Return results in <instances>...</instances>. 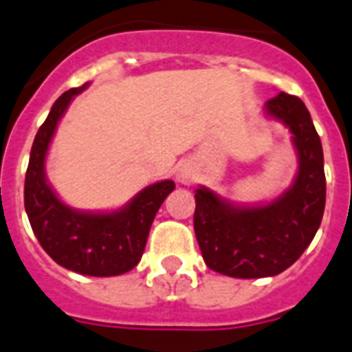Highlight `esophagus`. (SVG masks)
<instances>
[{"label":"esophagus","instance_id":"esophagus-1","mask_svg":"<svg viewBox=\"0 0 352 352\" xmlns=\"http://www.w3.org/2000/svg\"><path fill=\"white\" fill-rule=\"evenodd\" d=\"M175 179L181 182V184H192V182L195 181V171H193V168L188 164V162H182V164H179V168H177Z\"/></svg>","mask_w":352,"mask_h":352}]
</instances>
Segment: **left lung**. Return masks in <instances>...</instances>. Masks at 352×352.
I'll return each instance as SVG.
<instances>
[{"instance_id": "left-lung-1", "label": "left lung", "mask_w": 352, "mask_h": 352, "mask_svg": "<svg viewBox=\"0 0 352 352\" xmlns=\"http://www.w3.org/2000/svg\"><path fill=\"white\" fill-rule=\"evenodd\" d=\"M265 113L292 133L300 164L294 184L259 206H235L208 188L195 190L193 228L203 259L230 278H268L287 270L311 245L325 210L322 140L309 109L298 96L279 93L265 104Z\"/></svg>"}]
</instances>
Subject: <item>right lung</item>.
Segmentation results:
<instances>
[{"mask_svg":"<svg viewBox=\"0 0 352 352\" xmlns=\"http://www.w3.org/2000/svg\"><path fill=\"white\" fill-rule=\"evenodd\" d=\"M85 87L87 84L65 91L36 133L25 175V212L41 248L58 265L84 276L107 278L137 267L155 215L175 190V182L160 181L146 186L124 208L107 214L80 212L58 199L47 182L45 157L58 122Z\"/></svg>","mask_w":352,"mask_h":352,"instance_id":"1","label":"right lung"}]
</instances>
